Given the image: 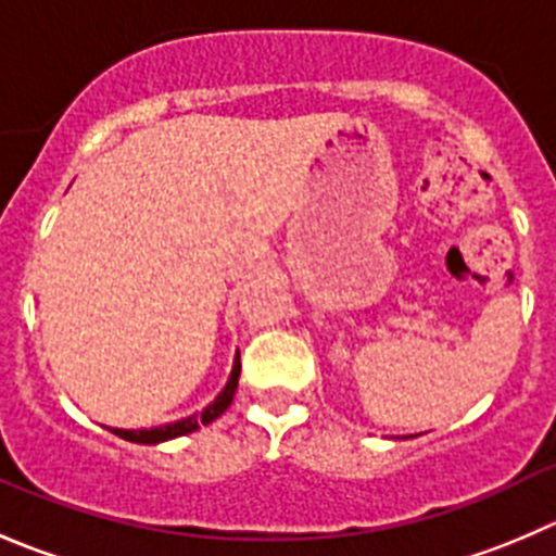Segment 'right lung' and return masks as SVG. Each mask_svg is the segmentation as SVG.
<instances>
[{"instance_id": "right-lung-1", "label": "right lung", "mask_w": 556, "mask_h": 556, "mask_svg": "<svg viewBox=\"0 0 556 556\" xmlns=\"http://www.w3.org/2000/svg\"><path fill=\"white\" fill-rule=\"evenodd\" d=\"M237 379H240V352H237L235 357V368H231V377L229 382H226V388L220 390L218 399H215L210 406H204L199 415H190L185 417V420L166 422V426H155V428H136V431H128V428H111V431L128 442H139V445H157V442L174 440V437H185V433L195 431L199 426H207V422H213L215 417H220L226 409H229L231 399H235Z\"/></svg>"}]
</instances>
